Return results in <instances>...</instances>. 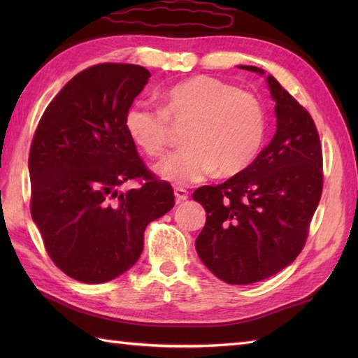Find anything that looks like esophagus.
I'll return each instance as SVG.
<instances>
[{
  "label": "esophagus",
  "instance_id": "34e87169",
  "mask_svg": "<svg viewBox=\"0 0 358 358\" xmlns=\"http://www.w3.org/2000/svg\"><path fill=\"white\" fill-rule=\"evenodd\" d=\"M173 194H175V200H177V201H185V200H187V196H189L187 191L183 187H175Z\"/></svg>",
  "mask_w": 358,
  "mask_h": 358
}]
</instances>
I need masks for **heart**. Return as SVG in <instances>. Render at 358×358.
<instances>
[{"label": "heart", "mask_w": 358, "mask_h": 358, "mask_svg": "<svg viewBox=\"0 0 358 358\" xmlns=\"http://www.w3.org/2000/svg\"><path fill=\"white\" fill-rule=\"evenodd\" d=\"M163 109L135 101L124 113V129L148 155L164 154L171 141L169 118L189 121L186 148L155 166L159 177L177 185L201 181L209 173H240L262 149L266 118L262 103L229 83L195 75L166 89Z\"/></svg>", "instance_id": "b5f03b06"}]
</instances>
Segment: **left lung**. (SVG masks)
<instances>
[{"mask_svg":"<svg viewBox=\"0 0 358 358\" xmlns=\"http://www.w3.org/2000/svg\"><path fill=\"white\" fill-rule=\"evenodd\" d=\"M240 69L264 75L255 66ZM275 101L277 131L252 164L192 199L206 210L195 240L204 266L229 285L275 275L301 252L323 189L322 146L309 112L266 77Z\"/></svg>","mask_w":358,"mask_h":358,"instance_id":"obj_1","label":"left lung"}]
</instances>
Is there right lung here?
I'll return each instance as SVG.
<instances>
[{
	"label": "right lung",
	"mask_w": 358,
	"mask_h": 358,
	"mask_svg": "<svg viewBox=\"0 0 358 358\" xmlns=\"http://www.w3.org/2000/svg\"><path fill=\"white\" fill-rule=\"evenodd\" d=\"M150 72L103 63L67 83L44 110L29 154L30 214L45 250L81 283L117 278L138 260L144 229L169 212L173 191L155 178L124 129ZM141 188L120 193L127 179Z\"/></svg>",
	"instance_id": "add662e5"
}]
</instances>
